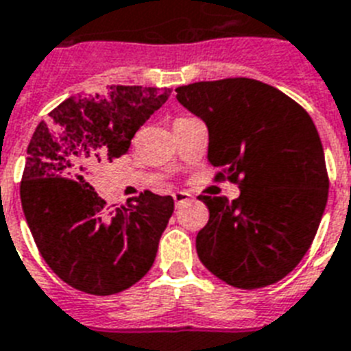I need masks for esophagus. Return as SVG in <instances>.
I'll list each match as a JSON object with an SVG mask.
<instances>
[{
  "label": "esophagus",
  "mask_w": 351,
  "mask_h": 351,
  "mask_svg": "<svg viewBox=\"0 0 351 351\" xmlns=\"http://www.w3.org/2000/svg\"><path fill=\"white\" fill-rule=\"evenodd\" d=\"M192 199V195L188 192H176L173 193V202H176V206H181L184 202H188Z\"/></svg>",
  "instance_id": "34e87169"
}]
</instances>
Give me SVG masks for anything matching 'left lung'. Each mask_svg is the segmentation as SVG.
Returning <instances> with one entry per match:
<instances>
[{"label":"left lung","mask_w":351,"mask_h":351,"mask_svg":"<svg viewBox=\"0 0 351 351\" xmlns=\"http://www.w3.org/2000/svg\"><path fill=\"white\" fill-rule=\"evenodd\" d=\"M208 127V161L240 197L199 195L210 210L197 254L237 289L273 285L311 247L328 199L319 134L308 112L280 89L253 78H222L176 89Z\"/></svg>","instance_id":"1"}]
</instances>
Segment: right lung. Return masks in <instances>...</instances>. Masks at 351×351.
I'll return each instance as SVG.
<instances>
[{
	"label": "right lung",
	"mask_w": 351,
	"mask_h": 351,
	"mask_svg": "<svg viewBox=\"0 0 351 351\" xmlns=\"http://www.w3.org/2000/svg\"><path fill=\"white\" fill-rule=\"evenodd\" d=\"M170 93L141 86L80 93L55 107L32 136L19 188L25 219L40 256L77 291L117 294L154 263L172 197L147 190L109 210L89 178L97 165L127 154L136 130Z\"/></svg>",
	"instance_id": "right-lung-1"
}]
</instances>
